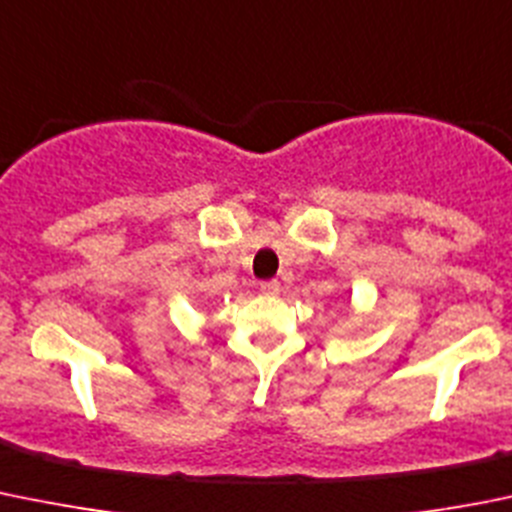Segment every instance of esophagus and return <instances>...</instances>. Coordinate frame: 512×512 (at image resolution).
Returning a JSON list of instances; mask_svg holds the SVG:
<instances>
[{"label": "esophagus", "mask_w": 512, "mask_h": 512, "mask_svg": "<svg viewBox=\"0 0 512 512\" xmlns=\"http://www.w3.org/2000/svg\"><path fill=\"white\" fill-rule=\"evenodd\" d=\"M260 290L265 292V295H277V292H280V282L265 280V282H260Z\"/></svg>", "instance_id": "obj_1"}]
</instances>
